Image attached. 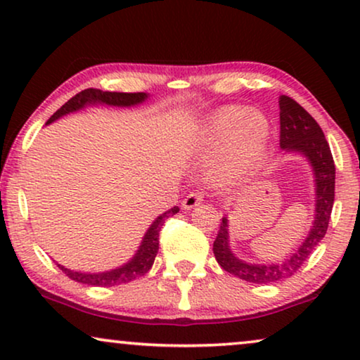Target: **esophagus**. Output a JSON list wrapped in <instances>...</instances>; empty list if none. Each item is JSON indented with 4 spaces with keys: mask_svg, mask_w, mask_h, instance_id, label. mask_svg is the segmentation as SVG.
Returning <instances> with one entry per match:
<instances>
[{
    "mask_svg": "<svg viewBox=\"0 0 360 360\" xmlns=\"http://www.w3.org/2000/svg\"><path fill=\"white\" fill-rule=\"evenodd\" d=\"M201 201H203V195H201L200 191H191L190 195H186V198L184 200L181 206H184L185 210H191L195 208V206H198Z\"/></svg>",
    "mask_w": 360,
    "mask_h": 360,
    "instance_id": "esophagus-1",
    "label": "esophagus"
}]
</instances>
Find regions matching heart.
<instances>
[{"instance_id": "1", "label": "heart", "mask_w": 360, "mask_h": 360, "mask_svg": "<svg viewBox=\"0 0 360 360\" xmlns=\"http://www.w3.org/2000/svg\"><path fill=\"white\" fill-rule=\"evenodd\" d=\"M270 136V122L262 112L224 106L200 126L193 150L203 157L211 155L206 165L210 180L233 185L252 176L262 167Z\"/></svg>"}]
</instances>
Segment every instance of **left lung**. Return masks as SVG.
Wrapping results in <instances>:
<instances>
[{"instance_id": "1", "label": "left lung", "mask_w": 360, "mask_h": 360, "mask_svg": "<svg viewBox=\"0 0 360 360\" xmlns=\"http://www.w3.org/2000/svg\"><path fill=\"white\" fill-rule=\"evenodd\" d=\"M280 106V147L287 152L302 154L311 165L314 175V221L311 229L298 250L280 264H249L236 257L229 248V224L223 218L213 244L214 257L226 272L250 283H274L288 278L307 262L319 240L328 231L334 203V167L333 154L321 127L311 115L290 96L278 98Z\"/></svg>"}]
</instances>
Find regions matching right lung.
<instances>
[{
  "label": "right lung",
  "instance_id": "right-lung-1",
  "mask_svg": "<svg viewBox=\"0 0 360 360\" xmlns=\"http://www.w3.org/2000/svg\"><path fill=\"white\" fill-rule=\"evenodd\" d=\"M147 100L146 93H117V91H101L96 90V88H88V90H83L77 93L75 96L70 98L65 105H63L60 110H57L51 116L46 124H51V122L57 121L58 117L68 115V112H75L82 108L90 106V105H108V106H120V108H127V106H136L141 105ZM179 213V206H174V208L165 211L160 216H157L154 223L150 224V228L147 229V233L142 238V243L134 254V257L127 260L124 265L121 267H116L112 270H108V272H98V274H85V272H73V270L63 267V265L57 264L58 269L62 270L63 274L67 275L68 278L75 280L78 283L91 285V287H115V285L127 283L132 282V280L142 277L149 272L152 264H154L157 250H159V233L164 226L165 219L169 216H174Z\"/></svg>",
  "mask_w": 360,
  "mask_h": 360
}]
</instances>
